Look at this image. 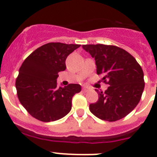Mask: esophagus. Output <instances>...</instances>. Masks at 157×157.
I'll return each instance as SVG.
<instances>
[{
	"label": "esophagus",
	"instance_id": "esophagus-1",
	"mask_svg": "<svg viewBox=\"0 0 157 157\" xmlns=\"http://www.w3.org/2000/svg\"><path fill=\"white\" fill-rule=\"evenodd\" d=\"M90 90V88H89V87H86V86H84L82 88V91L84 93H86V92H88V91Z\"/></svg>",
	"mask_w": 157,
	"mask_h": 157
}]
</instances>
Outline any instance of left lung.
Segmentation results:
<instances>
[{
	"mask_svg": "<svg viewBox=\"0 0 157 157\" xmlns=\"http://www.w3.org/2000/svg\"><path fill=\"white\" fill-rule=\"evenodd\" d=\"M82 48L94 58L97 73L103 75L102 80L109 85L105 92L97 90L99 98L90 105V111L105 121L121 120L141 100L145 87L141 66L129 52L115 45H83Z\"/></svg>",
	"mask_w": 157,
	"mask_h": 157,
	"instance_id": "left-lung-1",
	"label": "left lung"
}]
</instances>
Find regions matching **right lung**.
I'll use <instances>...</instances> for the list:
<instances>
[{
  "instance_id": "obj_1",
  "label": "right lung",
  "mask_w": 157,
  "mask_h": 157,
  "mask_svg": "<svg viewBox=\"0 0 157 157\" xmlns=\"http://www.w3.org/2000/svg\"><path fill=\"white\" fill-rule=\"evenodd\" d=\"M80 45L50 42L37 48L22 63L16 81L17 96L29 114L42 122L56 121L68 114L79 84L57 87L65 60Z\"/></svg>"
}]
</instances>
